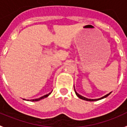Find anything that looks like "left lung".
<instances>
[{
  "label": "left lung",
  "mask_w": 127,
  "mask_h": 127,
  "mask_svg": "<svg viewBox=\"0 0 127 127\" xmlns=\"http://www.w3.org/2000/svg\"><path fill=\"white\" fill-rule=\"evenodd\" d=\"M74 88H75V86H74ZM75 94H76V96L78 97V98H80V99H82V100H87V101H95V100H100V99H104V98H106V97H108L110 94H111V92L110 93H109L108 94H107V95H104V97H102L101 98H99V99H88V98H86V97H83V96H82V95H79V94L77 93V92H76V90H75Z\"/></svg>",
  "instance_id": "1"
}]
</instances>
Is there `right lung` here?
<instances>
[{
  "label": "right lung",
  "instance_id": "1",
  "mask_svg": "<svg viewBox=\"0 0 127 127\" xmlns=\"http://www.w3.org/2000/svg\"><path fill=\"white\" fill-rule=\"evenodd\" d=\"M51 93H52V92H50V93H49V94H47V95H44V96H43V97H40V98H38V99H31V100H30V101H38V100H41V99H45V98H46V97H48V96H49V95H50V94H51ZM24 100H26V99H24Z\"/></svg>",
  "mask_w": 127,
  "mask_h": 127
}]
</instances>
